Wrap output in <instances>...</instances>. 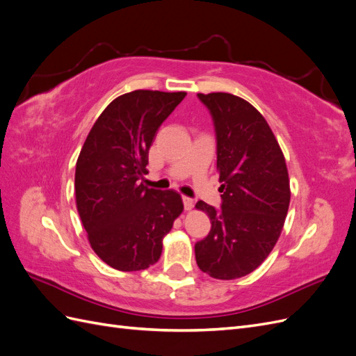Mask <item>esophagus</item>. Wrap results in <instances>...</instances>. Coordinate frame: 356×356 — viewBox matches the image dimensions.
<instances>
[{"label": "esophagus", "instance_id": "obj_1", "mask_svg": "<svg viewBox=\"0 0 356 356\" xmlns=\"http://www.w3.org/2000/svg\"><path fill=\"white\" fill-rule=\"evenodd\" d=\"M182 202H184V209H186V211H191L193 207H195V200L187 197V196L182 197Z\"/></svg>", "mask_w": 356, "mask_h": 356}]
</instances>
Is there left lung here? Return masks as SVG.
<instances>
[{"mask_svg":"<svg viewBox=\"0 0 356 356\" xmlns=\"http://www.w3.org/2000/svg\"><path fill=\"white\" fill-rule=\"evenodd\" d=\"M217 134L221 209L199 200L211 232L195 245L202 272L232 281L250 275L272 252L284 229L291 190L281 147L254 106L232 93H197Z\"/></svg>","mask_w":356,"mask_h":356,"instance_id":"1","label":"left lung"}]
</instances>
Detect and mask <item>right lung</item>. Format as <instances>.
I'll return each mask as SVG.
<instances>
[{
  "mask_svg": "<svg viewBox=\"0 0 356 356\" xmlns=\"http://www.w3.org/2000/svg\"><path fill=\"white\" fill-rule=\"evenodd\" d=\"M186 92L134 90L115 98L86 138L75 165V203L92 250L115 270L159 261L184 204L144 184L156 132Z\"/></svg>",
  "mask_w": 356,
  "mask_h": 356,
  "instance_id": "right-lung-1",
  "label": "right lung"
}]
</instances>
